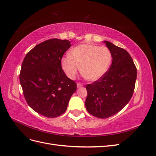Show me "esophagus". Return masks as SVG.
<instances>
[{
  "label": "esophagus",
  "instance_id": "esophagus-1",
  "mask_svg": "<svg viewBox=\"0 0 156 156\" xmlns=\"http://www.w3.org/2000/svg\"><path fill=\"white\" fill-rule=\"evenodd\" d=\"M77 88H81V87H83V84L81 83H77Z\"/></svg>",
  "mask_w": 156,
  "mask_h": 156
}]
</instances>
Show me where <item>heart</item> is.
<instances>
[{"label":"heart","mask_w":156,"mask_h":156,"mask_svg":"<svg viewBox=\"0 0 156 156\" xmlns=\"http://www.w3.org/2000/svg\"><path fill=\"white\" fill-rule=\"evenodd\" d=\"M112 62V54L105 46L90 44H80L62 58L61 64L64 72L74 79L81 68V72L87 80L96 82L107 72Z\"/></svg>","instance_id":"obj_1"}]
</instances>
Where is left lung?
Here are the masks:
<instances>
[{
  "mask_svg": "<svg viewBox=\"0 0 156 156\" xmlns=\"http://www.w3.org/2000/svg\"><path fill=\"white\" fill-rule=\"evenodd\" d=\"M112 54V62L106 74L86 86L85 106L90 114L107 119L120 111L133 96L136 68L126 50L104 41Z\"/></svg>",
  "mask_w": 156,
  "mask_h": 156,
  "instance_id": "left-lung-1",
  "label": "left lung"
}]
</instances>
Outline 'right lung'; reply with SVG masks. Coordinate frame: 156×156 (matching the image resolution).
<instances>
[{
  "mask_svg": "<svg viewBox=\"0 0 156 156\" xmlns=\"http://www.w3.org/2000/svg\"><path fill=\"white\" fill-rule=\"evenodd\" d=\"M70 47L68 40L50 39L36 45L23 61L20 81L24 97L33 110L45 117L62 115L77 90L61 66Z\"/></svg>",
  "mask_w": 156,
  "mask_h": 156,
  "instance_id": "add662e5",
  "label": "right lung"
}]
</instances>
